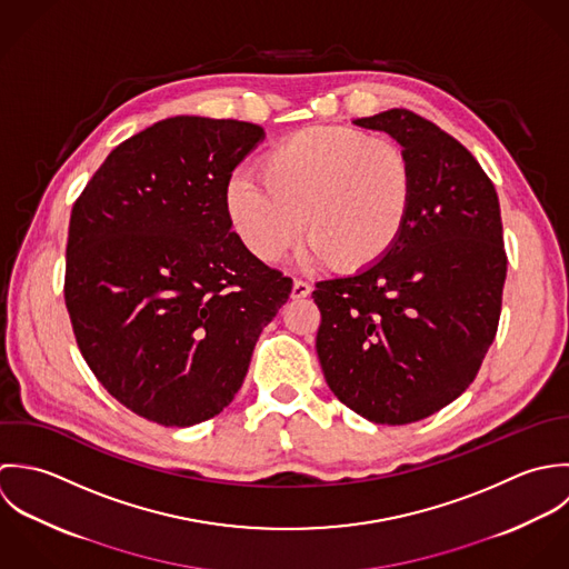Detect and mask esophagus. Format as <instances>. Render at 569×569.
I'll use <instances>...</instances> for the list:
<instances>
[{
  "label": "esophagus",
  "mask_w": 569,
  "mask_h": 569,
  "mask_svg": "<svg viewBox=\"0 0 569 569\" xmlns=\"http://www.w3.org/2000/svg\"><path fill=\"white\" fill-rule=\"evenodd\" d=\"M310 292H312V286L308 283V281H301V279H295V283H292V299H306V297H310Z\"/></svg>",
  "instance_id": "34e87169"
}]
</instances>
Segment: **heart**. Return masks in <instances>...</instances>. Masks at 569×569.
<instances>
[{
  "instance_id": "1",
  "label": "heart",
  "mask_w": 569,
  "mask_h": 569,
  "mask_svg": "<svg viewBox=\"0 0 569 569\" xmlns=\"http://www.w3.org/2000/svg\"><path fill=\"white\" fill-rule=\"evenodd\" d=\"M259 176L237 171L227 211L243 246L277 261L303 227L301 259L356 272L398 243L413 207V169L405 149L351 127L299 129L259 160Z\"/></svg>"
}]
</instances>
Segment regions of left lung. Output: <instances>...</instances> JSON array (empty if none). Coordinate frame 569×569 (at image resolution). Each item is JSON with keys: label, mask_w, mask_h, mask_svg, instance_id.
<instances>
[{"label": "left lung", "mask_w": 569, "mask_h": 569, "mask_svg": "<svg viewBox=\"0 0 569 569\" xmlns=\"http://www.w3.org/2000/svg\"><path fill=\"white\" fill-rule=\"evenodd\" d=\"M353 124L405 149L416 193L389 254L317 283V353L342 405L376 425H411L461 396L495 341L508 263L499 198L431 120L387 110Z\"/></svg>", "instance_id": "left-lung-1"}]
</instances>
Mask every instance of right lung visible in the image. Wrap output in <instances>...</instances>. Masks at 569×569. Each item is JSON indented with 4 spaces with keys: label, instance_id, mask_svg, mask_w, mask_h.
<instances>
[{
    "label": "right lung",
    "instance_id": "right-lung-1",
    "mask_svg": "<svg viewBox=\"0 0 569 569\" xmlns=\"http://www.w3.org/2000/svg\"><path fill=\"white\" fill-rule=\"evenodd\" d=\"M266 138L176 116L120 142L70 216L66 306L99 382L136 416L193 427L224 411L292 279L232 232L227 184Z\"/></svg>",
    "mask_w": 569,
    "mask_h": 569
}]
</instances>
